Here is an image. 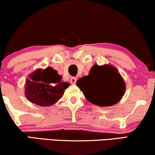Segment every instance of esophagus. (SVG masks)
Here are the masks:
<instances>
[{"label":"esophagus","instance_id":"1","mask_svg":"<svg viewBox=\"0 0 155 155\" xmlns=\"http://www.w3.org/2000/svg\"><path fill=\"white\" fill-rule=\"evenodd\" d=\"M76 80H77V79L76 77H71L70 79V83L72 84H75L76 83Z\"/></svg>","mask_w":155,"mask_h":155}]
</instances>
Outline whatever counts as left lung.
<instances>
[{
	"label": "left lung",
	"mask_w": 155,
	"mask_h": 155,
	"mask_svg": "<svg viewBox=\"0 0 155 155\" xmlns=\"http://www.w3.org/2000/svg\"><path fill=\"white\" fill-rule=\"evenodd\" d=\"M76 86L88 101L100 107L117 104L124 96L126 88L117 68L110 65H94L89 75L77 80Z\"/></svg>",
	"instance_id": "8db88e82"
}]
</instances>
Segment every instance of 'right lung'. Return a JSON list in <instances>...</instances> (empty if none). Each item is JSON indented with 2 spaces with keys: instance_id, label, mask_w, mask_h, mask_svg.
I'll return each mask as SVG.
<instances>
[{
  "instance_id": "obj_1",
  "label": "right lung",
  "mask_w": 155,
  "mask_h": 155,
  "mask_svg": "<svg viewBox=\"0 0 155 155\" xmlns=\"http://www.w3.org/2000/svg\"><path fill=\"white\" fill-rule=\"evenodd\" d=\"M68 83L61 82V76L54 68L38 69L26 81L25 94L31 102L42 107L54 104L64 95Z\"/></svg>"
}]
</instances>
